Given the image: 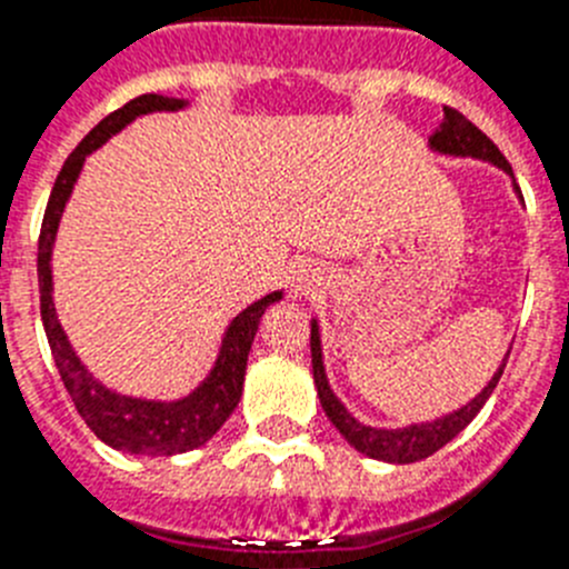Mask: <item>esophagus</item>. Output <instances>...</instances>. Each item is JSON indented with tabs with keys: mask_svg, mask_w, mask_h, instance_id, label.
<instances>
[{
	"mask_svg": "<svg viewBox=\"0 0 569 569\" xmlns=\"http://www.w3.org/2000/svg\"><path fill=\"white\" fill-rule=\"evenodd\" d=\"M322 286V272L315 263H297L289 274V291L291 297H309L317 295Z\"/></svg>",
	"mask_w": 569,
	"mask_h": 569,
	"instance_id": "34e87169",
	"label": "esophagus"
}]
</instances>
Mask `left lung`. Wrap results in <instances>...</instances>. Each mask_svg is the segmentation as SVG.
Returning a JSON list of instances; mask_svg holds the SVG:
<instances>
[{
	"instance_id": "8db88e82",
	"label": "left lung",
	"mask_w": 569,
	"mask_h": 569,
	"mask_svg": "<svg viewBox=\"0 0 569 569\" xmlns=\"http://www.w3.org/2000/svg\"><path fill=\"white\" fill-rule=\"evenodd\" d=\"M428 150L437 152V156L473 158V161L493 163V167H499V170L510 178V187H513L516 198L521 201V192L519 187H516L510 163L505 161L499 147H496L479 127L470 124L462 112L445 107L442 121H439L437 130L428 138ZM508 355L501 357V366L496 368L493 377L488 380V386L479 393H473L465 406L453 408V411L442 413V417L437 419H425V422H411L402 425V428H377V425L362 422V419H357L355 413L348 411L340 402V397L335 393V388H331L329 373H326V357H322L320 322H317V317H311V371H315V388L317 397H320L322 411H326L331 425H335L337 431L342 433V439H346L357 453H362V457L368 459H377V462H419V459H428L431 453H437L439 448H445L453 437H459V433L473 422L476 413L482 411V406L490 399V393H493L496 382H499L501 371H505V362H508Z\"/></svg>"
}]
</instances>
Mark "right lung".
I'll return each mask as SVG.
<instances>
[{
    "instance_id": "1",
    "label": "right lung",
    "mask_w": 569,
    "mask_h": 569,
    "mask_svg": "<svg viewBox=\"0 0 569 569\" xmlns=\"http://www.w3.org/2000/svg\"><path fill=\"white\" fill-rule=\"evenodd\" d=\"M187 99H172V96L147 93L132 99L121 110L110 112L104 121L87 132L84 141L68 156L61 167L59 178L50 192L48 209H44L42 234H39V297H42V322L48 335L50 351H53L56 368L61 373V382L73 399L76 411L87 422V428L96 433L112 450L130 453V457H176L187 453L201 445H207L221 425L232 417L238 408L240 393H243V377H247V360L252 351L254 335H258L260 317L272 303L283 300V289L269 291L266 297L249 303L247 309L229 320L227 331L221 337L218 355H214L209 373L198 382L187 397L178 399H150L119 393L107 388L99 377L90 373V368L81 362L76 348L70 346V337L56 315L53 300V247L59 234L61 214L73 196L76 181L81 176L87 156L107 144L112 136H119L127 124H132L141 116L150 112H178L187 110Z\"/></svg>"
}]
</instances>
